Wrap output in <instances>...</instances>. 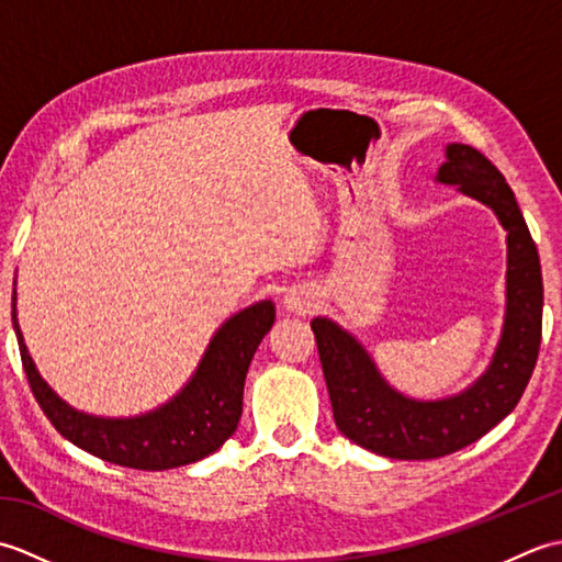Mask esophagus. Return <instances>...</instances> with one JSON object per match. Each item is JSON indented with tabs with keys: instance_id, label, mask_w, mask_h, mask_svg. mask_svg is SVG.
<instances>
[{
	"instance_id": "obj_1",
	"label": "esophagus",
	"mask_w": 562,
	"mask_h": 562,
	"mask_svg": "<svg viewBox=\"0 0 562 562\" xmlns=\"http://www.w3.org/2000/svg\"><path fill=\"white\" fill-rule=\"evenodd\" d=\"M282 304L290 314L306 316L316 308V294L312 290H306V288H292L288 294H284Z\"/></svg>"
}]
</instances>
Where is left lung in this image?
Instances as JSON below:
<instances>
[{
    "instance_id": "left-lung-1",
    "label": "left lung",
    "mask_w": 562,
    "mask_h": 562,
    "mask_svg": "<svg viewBox=\"0 0 562 562\" xmlns=\"http://www.w3.org/2000/svg\"><path fill=\"white\" fill-rule=\"evenodd\" d=\"M435 181L457 186L461 195L491 207L507 234L505 321L485 372L453 396L411 398L389 384L350 330L328 316L312 321L338 429L355 445L389 459H439L491 432L515 411L541 348L539 250L505 176L479 149L451 142Z\"/></svg>"
}]
</instances>
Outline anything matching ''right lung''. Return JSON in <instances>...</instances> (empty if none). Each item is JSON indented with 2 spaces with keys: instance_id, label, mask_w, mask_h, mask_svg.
I'll return each mask as SVG.
<instances>
[{
  "instance_id": "right-lung-1",
  "label": "right lung",
  "mask_w": 562,
  "mask_h": 562,
  "mask_svg": "<svg viewBox=\"0 0 562 562\" xmlns=\"http://www.w3.org/2000/svg\"><path fill=\"white\" fill-rule=\"evenodd\" d=\"M21 362L47 420L71 445L125 469L166 471L195 463L236 432L244 381L260 340L274 324V304L262 300L229 316L214 330L186 386L159 408L133 417H103L71 408L41 376L16 318V280L11 296Z\"/></svg>"
}]
</instances>
